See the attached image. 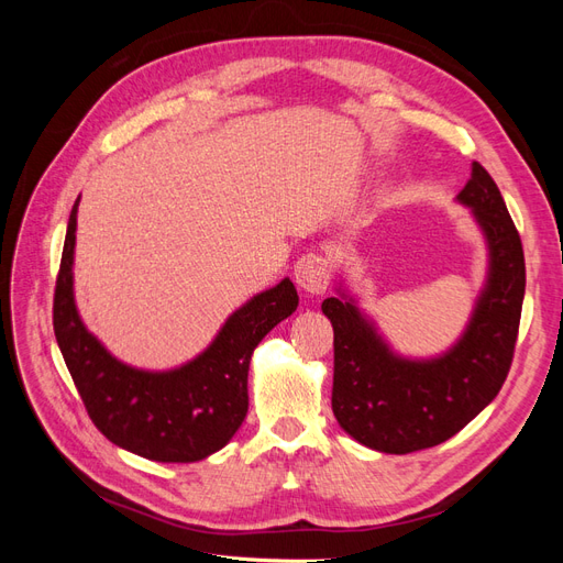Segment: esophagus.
Returning <instances> with one entry per match:
<instances>
[{
  "label": "esophagus",
  "mask_w": 563,
  "mask_h": 563,
  "mask_svg": "<svg viewBox=\"0 0 563 563\" xmlns=\"http://www.w3.org/2000/svg\"><path fill=\"white\" fill-rule=\"evenodd\" d=\"M294 275L298 286H302L308 294H323L333 275V261L327 253H305L298 258Z\"/></svg>",
  "instance_id": "obj_1"
}]
</instances>
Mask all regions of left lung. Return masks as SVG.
I'll return each mask as SVG.
<instances>
[{"instance_id":"obj_1","label":"left lung","mask_w":563,"mask_h":563,"mask_svg":"<svg viewBox=\"0 0 563 563\" xmlns=\"http://www.w3.org/2000/svg\"><path fill=\"white\" fill-rule=\"evenodd\" d=\"M457 199L479 220L490 269L470 327L449 354L399 360L350 300L321 302L333 323V416L368 449L404 455L451 439L496 399L512 366L526 288L521 236L479 162Z\"/></svg>"}]
</instances>
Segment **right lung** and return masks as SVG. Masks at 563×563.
Wrapping results in <instances>:
<instances>
[{
	"mask_svg": "<svg viewBox=\"0 0 563 563\" xmlns=\"http://www.w3.org/2000/svg\"><path fill=\"white\" fill-rule=\"evenodd\" d=\"M77 203L56 277L54 333L89 418L112 444L157 463H195L220 451L246 418L255 345L298 308L294 282L249 300L195 362L166 373L124 366L84 329L75 308Z\"/></svg>",
	"mask_w": 563,
	"mask_h": 563,
	"instance_id": "1",
	"label": "right lung"
}]
</instances>
